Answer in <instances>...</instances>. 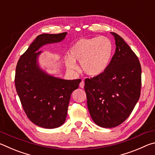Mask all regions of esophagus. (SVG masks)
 Segmentation results:
<instances>
[{"instance_id": "34e87169", "label": "esophagus", "mask_w": 155, "mask_h": 155, "mask_svg": "<svg viewBox=\"0 0 155 155\" xmlns=\"http://www.w3.org/2000/svg\"><path fill=\"white\" fill-rule=\"evenodd\" d=\"M84 85H85V83H84L83 81H81V82L80 83V84H79L80 87H81V88H83V87H84Z\"/></svg>"}]
</instances>
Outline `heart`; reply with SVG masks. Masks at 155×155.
Instances as JSON below:
<instances>
[{"mask_svg": "<svg viewBox=\"0 0 155 155\" xmlns=\"http://www.w3.org/2000/svg\"><path fill=\"white\" fill-rule=\"evenodd\" d=\"M113 51L112 41L106 37L81 38L70 48V57L65 58V65L70 70H77L74 61H78L81 62L84 73L90 77H96L108 67Z\"/></svg>", "mask_w": 155, "mask_h": 155, "instance_id": "1", "label": "heart"}]
</instances>
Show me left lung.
Listing matches in <instances>:
<instances>
[{
	"label": "left lung",
	"instance_id": "obj_1",
	"mask_svg": "<svg viewBox=\"0 0 155 155\" xmlns=\"http://www.w3.org/2000/svg\"><path fill=\"white\" fill-rule=\"evenodd\" d=\"M115 54L103 73L85 80L87 107L93 121L103 128L121 124L140 96L141 68L138 57L123 38L111 33Z\"/></svg>",
	"mask_w": 155,
	"mask_h": 155
}]
</instances>
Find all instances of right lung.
I'll list each match as a JSON object with an SVG mask.
<instances>
[{"label": "right lung", "mask_w": 155, "mask_h": 155, "mask_svg": "<svg viewBox=\"0 0 155 155\" xmlns=\"http://www.w3.org/2000/svg\"><path fill=\"white\" fill-rule=\"evenodd\" d=\"M66 32L38 35L18 61L15 86L28 118L38 127L54 128L65 121L72 92L81 79L65 80L49 75L38 65V51L45 44L62 41Z\"/></svg>", "instance_id": "obj_1"}]
</instances>
